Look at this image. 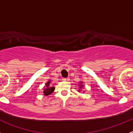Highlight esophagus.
I'll return each mask as SVG.
<instances>
[{
	"mask_svg": "<svg viewBox=\"0 0 133 133\" xmlns=\"http://www.w3.org/2000/svg\"><path fill=\"white\" fill-rule=\"evenodd\" d=\"M69 79H70L69 78H64L63 80V81H69Z\"/></svg>",
	"mask_w": 133,
	"mask_h": 133,
	"instance_id": "obj_1",
	"label": "esophagus"
}]
</instances>
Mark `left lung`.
<instances>
[{
	"label": "left lung",
	"instance_id": "left-lung-1",
	"mask_svg": "<svg viewBox=\"0 0 133 133\" xmlns=\"http://www.w3.org/2000/svg\"><path fill=\"white\" fill-rule=\"evenodd\" d=\"M82 86H83V84H81V87H80V88H81V87H82ZM79 91H80V90H79Z\"/></svg>",
	"mask_w": 133,
	"mask_h": 133
}]
</instances>
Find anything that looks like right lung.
<instances>
[{
  "label": "right lung",
  "instance_id": "add662e5",
  "mask_svg": "<svg viewBox=\"0 0 133 133\" xmlns=\"http://www.w3.org/2000/svg\"><path fill=\"white\" fill-rule=\"evenodd\" d=\"M50 81H49L46 83V87L44 89V95L45 96L50 95V94L53 92V90H55V87H50Z\"/></svg>",
  "mask_w": 133,
  "mask_h": 133
}]
</instances>
